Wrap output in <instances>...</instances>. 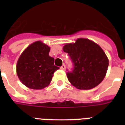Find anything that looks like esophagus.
<instances>
[{
    "instance_id": "esophagus-1",
    "label": "esophagus",
    "mask_w": 125,
    "mask_h": 125,
    "mask_svg": "<svg viewBox=\"0 0 125 125\" xmlns=\"http://www.w3.org/2000/svg\"><path fill=\"white\" fill-rule=\"evenodd\" d=\"M60 69H62V70H65V65L64 64L62 65L60 67Z\"/></svg>"
}]
</instances>
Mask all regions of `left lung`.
<instances>
[{
    "mask_svg": "<svg viewBox=\"0 0 125 125\" xmlns=\"http://www.w3.org/2000/svg\"><path fill=\"white\" fill-rule=\"evenodd\" d=\"M63 49L73 65L71 71L67 73L72 85L79 89H89L103 81L109 63L100 46L87 39L79 38L74 43L66 44Z\"/></svg>",
    "mask_w": 125,
    "mask_h": 125,
    "instance_id": "8db88e82",
    "label": "left lung"
}]
</instances>
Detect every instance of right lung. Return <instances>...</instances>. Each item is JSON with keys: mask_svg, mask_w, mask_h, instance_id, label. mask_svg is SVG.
I'll use <instances>...</instances> for the list:
<instances>
[{"mask_svg": "<svg viewBox=\"0 0 125 125\" xmlns=\"http://www.w3.org/2000/svg\"><path fill=\"white\" fill-rule=\"evenodd\" d=\"M50 47L36 42L26 48L17 62V74L24 85L30 89H41L49 85L54 73L59 69L54 59L49 56Z\"/></svg>", "mask_w": 125, "mask_h": 125, "instance_id": "1", "label": "right lung"}]
</instances>
